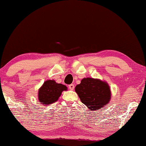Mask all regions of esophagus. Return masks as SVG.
Listing matches in <instances>:
<instances>
[{
	"label": "esophagus",
	"mask_w": 146,
	"mask_h": 146,
	"mask_svg": "<svg viewBox=\"0 0 146 146\" xmlns=\"http://www.w3.org/2000/svg\"><path fill=\"white\" fill-rule=\"evenodd\" d=\"M68 88H69V89H70V90H72L74 89V85L73 84H70L69 86H68Z\"/></svg>",
	"instance_id": "1"
}]
</instances>
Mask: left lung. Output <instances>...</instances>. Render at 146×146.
<instances>
[{
	"instance_id": "1",
	"label": "left lung",
	"mask_w": 146,
	"mask_h": 146,
	"mask_svg": "<svg viewBox=\"0 0 146 146\" xmlns=\"http://www.w3.org/2000/svg\"><path fill=\"white\" fill-rule=\"evenodd\" d=\"M75 91L81 102L91 111H98L107 105L111 99L109 84L99 79L86 78L76 85Z\"/></svg>"
}]
</instances>
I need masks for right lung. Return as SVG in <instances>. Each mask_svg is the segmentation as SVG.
Instances as JSON below:
<instances>
[{
	"mask_svg": "<svg viewBox=\"0 0 146 146\" xmlns=\"http://www.w3.org/2000/svg\"><path fill=\"white\" fill-rule=\"evenodd\" d=\"M66 90L67 87L65 85L58 84L54 80H48L45 81L39 89V101L43 105H51L58 101L62 92Z\"/></svg>",
	"mask_w": 146,
	"mask_h": 146,
	"instance_id": "add662e5",
	"label": "right lung"
}]
</instances>
